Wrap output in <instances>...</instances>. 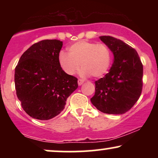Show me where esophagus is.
Returning <instances> with one entry per match:
<instances>
[{
	"mask_svg": "<svg viewBox=\"0 0 158 158\" xmlns=\"http://www.w3.org/2000/svg\"><path fill=\"white\" fill-rule=\"evenodd\" d=\"M83 83H84V81H83L82 79H79V80H78V85H81L83 84Z\"/></svg>",
	"mask_w": 158,
	"mask_h": 158,
	"instance_id": "obj_1",
	"label": "esophagus"
}]
</instances>
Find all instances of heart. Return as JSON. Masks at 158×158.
Listing matches in <instances>:
<instances>
[{
	"label": "heart",
	"instance_id": "heart-1",
	"mask_svg": "<svg viewBox=\"0 0 158 158\" xmlns=\"http://www.w3.org/2000/svg\"><path fill=\"white\" fill-rule=\"evenodd\" d=\"M69 54L61 52L59 61L63 71L73 76L81 67L82 75L102 77L110 67L111 54L108 45L88 41H79L68 48Z\"/></svg>",
	"mask_w": 158,
	"mask_h": 158
}]
</instances>
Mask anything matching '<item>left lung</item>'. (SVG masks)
Masks as SVG:
<instances>
[{"mask_svg":"<svg viewBox=\"0 0 158 158\" xmlns=\"http://www.w3.org/2000/svg\"><path fill=\"white\" fill-rule=\"evenodd\" d=\"M113 52L114 60L109 73L95 81L92 104L105 114H123L140 97L143 64L138 53L121 40L109 35L99 37Z\"/></svg>","mask_w":158,"mask_h":158,"instance_id":"1","label":"left lung"}]
</instances>
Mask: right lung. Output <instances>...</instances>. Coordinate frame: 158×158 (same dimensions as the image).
<instances>
[{
    "instance_id": "add662e5",
    "label": "right lung",
    "mask_w": 158,
    "mask_h": 158,
    "mask_svg": "<svg viewBox=\"0 0 158 158\" xmlns=\"http://www.w3.org/2000/svg\"><path fill=\"white\" fill-rule=\"evenodd\" d=\"M59 40H42L22 54L15 69L16 94L32 118L50 119L64 110L69 96L78 88L77 78L63 71L59 61Z\"/></svg>"
}]
</instances>
